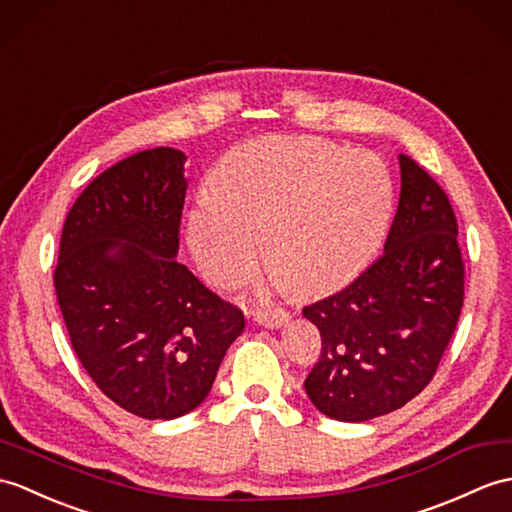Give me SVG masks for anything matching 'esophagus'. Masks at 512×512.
Listing matches in <instances>:
<instances>
[{
  "label": "esophagus",
  "mask_w": 512,
  "mask_h": 512,
  "mask_svg": "<svg viewBox=\"0 0 512 512\" xmlns=\"http://www.w3.org/2000/svg\"><path fill=\"white\" fill-rule=\"evenodd\" d=\"M251 314L264 327H281L290 318V312L283 310V307H266V310H259L257 307V310H251Z\"/></svg>",
  "instance_id": "34e87169"
}]
</instances>
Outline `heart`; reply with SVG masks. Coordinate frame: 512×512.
Masks as SVG:
<instances>
[{
    "mask_svg": "<svg viewBox=\"0 0 512 512\" xmlns=\"http://www.w3.org/2000/svg\"><path fill=\"white\" fill-rule=\"evenodd\" d=\"M390 211L388 172L371 152L316 137H281L222 165L189 213V246L216 283L266 259L285 288L316 294L349 281L371 257Z\"/></svg>",
    "mask_w": 512,
    "mask_h": 512,
    "instance_id": "1",
    "label": "heart"
}]
</instances>
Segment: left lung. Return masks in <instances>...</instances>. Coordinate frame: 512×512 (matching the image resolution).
<instances>
[{
	"label": "left lung",
	"mask_w": 512,
	"mask_h": 512,
	"mask_svg": "<svg viewBox=\"0 0 512 512\" xmlns=\"http://www.w3.org/2000/svg\"><path fill=\"white\" fill-rule=\"evenodd\" d=\"M401 194L384 253L342 290L303 307L323 349L307 397L336 421L406 406L432 382L465 299L458 222L445 189L399 154Z\"/></svg>",
	"instance_id": "8db88e82"
}]
</instances>
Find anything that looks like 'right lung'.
I'll use <instances>...</instances> for the list:
<instances>
[{"label": "right lung", "instance_id": "1", "mask_svg": "<svg viewBox=\"0 0 512 512\" xmlns=\"http://www.w3.org/2000/svg\"><path fill=\"white\" fill-rule=\"evenodd\" d=\"M185 154L152 148L111 165L69 209L54 270L80 364L141 419L200 406L244 314L174 259Z\"/></svg>", "mask_w": 512, "mask_h": 512}]
</instances>
